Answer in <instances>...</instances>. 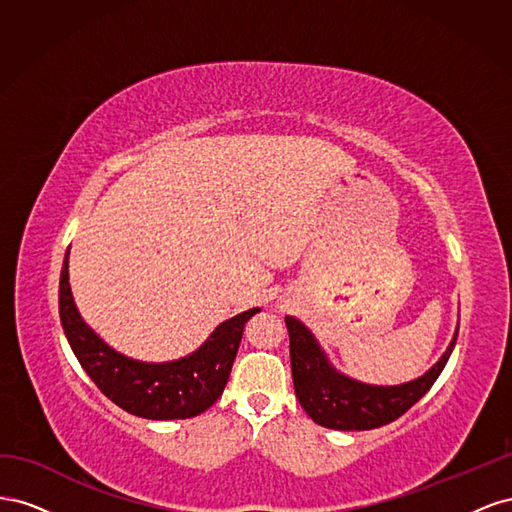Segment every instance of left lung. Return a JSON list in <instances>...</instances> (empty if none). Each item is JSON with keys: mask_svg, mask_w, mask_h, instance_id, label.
<instances>
[{"mask_svg": "<svg viewBox=\"0 0 512 512\" xmlns=\"http://www.w3.org/2000/svg\"><path fill=\"white\" fill-rule=\"evenodd\" d=\"M294 393L314 423L337 431H367L393 423L421 399L451 359L459 327L444 354L423 376L404 384H367L335 369L314 333L286 316Z\"/></svg>", "mask_w": 512, "mask_h": 512, "instance_id": "1", "label": "left lung"}]
</instances>
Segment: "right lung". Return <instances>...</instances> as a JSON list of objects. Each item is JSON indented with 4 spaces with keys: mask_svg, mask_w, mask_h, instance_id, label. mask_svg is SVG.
Segmentation results:
<instances>
[{
    "mask_svg": "<svg viewBox=\"0 0 512 512\" xmlns=\"http://www.w3.org/2000/svg\"><path fill=\"white\" fill-rule=\"evenodd\" d=\"M68 256L70 247L59 277L61 327L74 356L98 389L119 408L149 421L192 418L211 408L224 393L245 322L258 314L260 307L224 320L203 346L177 361H138L108 346L83 320L72 297Z\"/></svg>",
    "mask_w": 512,
    "mask_h": 512,
    "instance_id": "right-lung-1",
    "label": "right lung"
}]
</instances>
